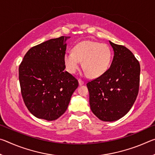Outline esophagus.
Segmentation results:
<instances>
[{"mask_svg": "<svg viewBox=\"0 0 155 155\" xmlns=\"http://www.w3.org/2000/svg\"><path fill=\"white\" fill-rule=\"evenodd\" d=\"M78 84H79V85H82L84 84V82L81 79H78Z\"/></svg>", "mask_w": 155, "mask_h": 155, "instance_id": "obj_1", "label": "esophagus"}]
</instances>
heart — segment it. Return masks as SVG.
Instances as JSON below:
<instances>
[{"mask_svg":"<svg viewBox=\"0 0 155 155\" xmlns=\"http://www.w3.org/2000/svg\"><path fill=\"white\" fill-rule=\"evenodd\" d=\"M111 52L106 44L94 41H83L76 46L73 52L68 51L64 54V60L66 70L70 74H74L82 67L91 78L101 77L109 67Z\"/></svg>","mask_w":155,"mask_h":155,"instance_id":"obj_1","label":"heart"}]
</instances>
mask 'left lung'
Listing matches in <instances>:
<instances>
[{
  "instance_id": "8db88e82",
  "label": "left lung",
  "mask_w": 155,
  "mask_h": 155,
  "mask_svg": "<svg viewBox=\"0 0 155 155\" xmlns=\"http://www.w3.org/2000/svg\"><path fill=\"white\" fill-rule=\"evenodd\" d=\"M114 51L111 66L87 83L91 111L105 122L117 120L129 111L140 87V65L130 50L109 41Z\"/></svg>"
}]
</instances>
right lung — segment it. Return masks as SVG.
Listing matches in <instances>:
<instances>
[{
	"label": "right lung",
	"mask_w": 155,
	"mask_h": 155,
	"mask_svg": "<svg viewBox=\"0 0 155 155\" xmlns=\"http://www.w3.org/2000/svg\"><path fill=\"white\" fill-rule=\"evenodd\" d=\"M70 38L61 36L32 47L19 66L23 101L38 118L48 121L59 118L78 86L77 78L64 70L65 41Z\"/></svg>",
	"instance_id": "1"
}]
</instances>
